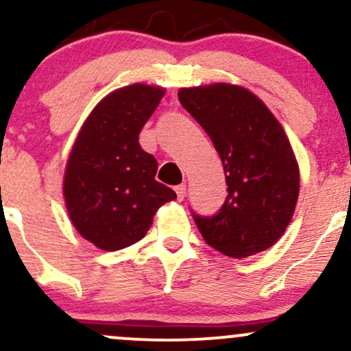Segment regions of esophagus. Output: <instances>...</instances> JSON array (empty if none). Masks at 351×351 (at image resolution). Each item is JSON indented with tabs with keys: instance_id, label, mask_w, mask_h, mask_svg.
<instances>
[{
	"instance_id": "esophagus-1",
	"label": "esophagus",
	"mask_w": 351,
	"mask_h": 351,
	"mask_svg": "<svg viewBox=\"0 0 351 351\" xmlns=\"http://www.w3.org/2000/svg\"><path fill=\"white\" fill-rule=\"evenodd\" d=\"M175 191L178 201H183L184 196H186V184H178V186H175Z\"/></svg>"
}]
</instances>
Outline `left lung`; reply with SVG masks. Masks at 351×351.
I'll use <instances>...</instances> for the list:
<instances>
[{
    "label": "left lung",
    "instance_id": "8db88e82",
    "mask_svg": "<svg viewBox=\"0 0 351 351\" xmlns=\"http://www.w3.org/2000/svg\"><path fill=\"white\" fill-rule=\"evenodd\" d=\"M178 99L219 153L228 196L213 216L193 215L201 236L243 259L279 241L299 198L300 175L282 125L259 97L231 84L180 88Z\"/></svg>",
    "mask_w": 351,
    "mask_h": 351
}]
</instances>
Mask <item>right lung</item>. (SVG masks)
<instances>
[{
	"instance_id": "obj_1",
	"label": "right lung",
	"mask_w": 351,
	"mask_h": 351,
	"mask_svg": "<svg viewBox=\"0 0 351 351\" xmlns=\"http://www.w3.org/2000/svg\"><path fill=\"white\" fill-rule=\"evenodd\" d=\"M165 88L134 84L108 94L80 128L67 160L64 199L72 224L102 251H119L147 234L162 204L176 198L155 180L158 163L138 135Z\"/></svg>"
}]
</instances>
